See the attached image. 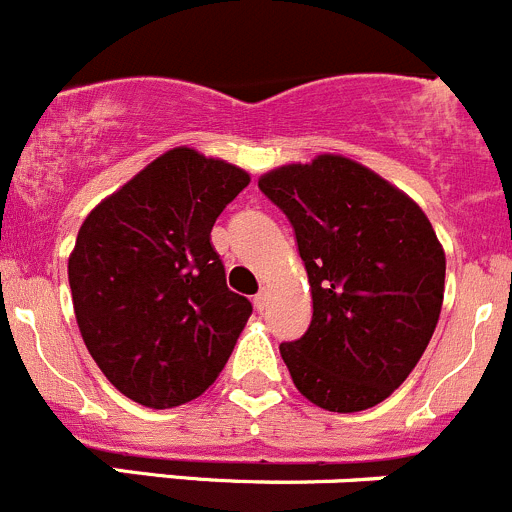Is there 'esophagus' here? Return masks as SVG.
Returning <instances> with one entry per match:
<instances>
[{"instance_id":"obj_1","label":"esophagus","mask_w":512,"mask_h":512,"mask_svg":"<svg viewBox=\"0 0 512 512\" xmlns=\"http://www.w3.org/2000/svg\"><path fill=\"white\" fill-rule=\"evenodd\" d=\"M266 304H269V289H261V292L253 297V307L259 309V312H264Z\"/></svg>"}]
</instances>
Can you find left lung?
<instances>
[{
	"label": "left lung",
	"mask_w": 512,
	"mask_h": 512,
	"mask_svg": "<svg viewBox=\"0 0 512 512\" xmlns=\"http://www.w3.org/2000/svg\"><path fill=\"white\" fill-rule=\"evenodd\" d=\"M297 236L312 322L281 358L320 409L386 401L416 368L439 322L447 259L414 200L363 164L320 154L259 180Z\"/></svg>",
	"instance_id": "obj_1"
}]
</instances>
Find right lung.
<instances>
[{"label": "right lung", "instance_id": "obj_1", "mask_svg": "<svg viewBox=\"0 0 512 512\" xmlns=\"http://www.w3.org/2000/svg\"><path fill=\"white\" fill-rule=\"evenodd\" d=\"M246 170L175 147L96 205L68 259L78 330L131 401L175 409L208 391L251 317L210 243Z\"/></svg>", "mask_w": 512, "mask_h": 512}]
</instances>
